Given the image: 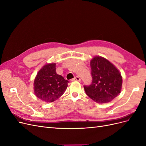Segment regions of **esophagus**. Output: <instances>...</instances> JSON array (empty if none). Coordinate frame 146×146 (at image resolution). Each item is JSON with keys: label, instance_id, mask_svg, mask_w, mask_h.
I'll use <instances>...</instances> for the list:
<instances>
[{"label": "esophagus", "instance_id": "obj_1", "mask_svg": "<svg viewBox=\"0 0 146 146\" xmlns=\"http://www.w3.org/2000/svg\"><path fill=\"white\" fill-rule=\"evenodd\" d=\"M72 80H74V81H77V82H80L81 81V79H80V78L79 77H78V76H76V77H75Z\"/></svg>", "mask_w": 146, "mask_h": 146}]
</instances>
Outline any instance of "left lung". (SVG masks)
Instances as JSON below:
<instances>
[{"label": "left lung", "instance_id": "left-lung-1", "mask_svg": "<svg viewBox=\"0 0 146 146\" xmlns=\"http://www.w3.org/2000/svg\"><path fill=\"white\" fill-rule=\"evenodd\" d=\"M90 66L92 81L90 85L84 86L86 94L97 103L110 102L121 91V73L108 60L99 56L91 60Z\"/></svg>", "mask_w": 146, "mask_h": 146}]
</instances>
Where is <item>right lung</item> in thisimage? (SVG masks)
Here are the masks:
<instances>
[{"label":"right lung","mask_w":146,"mask_h":146,"mask_svg":"<svg viewBox=\"0 0 146 146\" xmlns=\"http://www.w3.org/2000/svg\"><path fill=\"white\" fill-rule=\"evenodd\" d=\"M68 80L56 72V64H46L39 70L34 80V92L38 98L53 102L65 92Z\"/></svg>","instance_id":"obj_1"}]
</instances>
